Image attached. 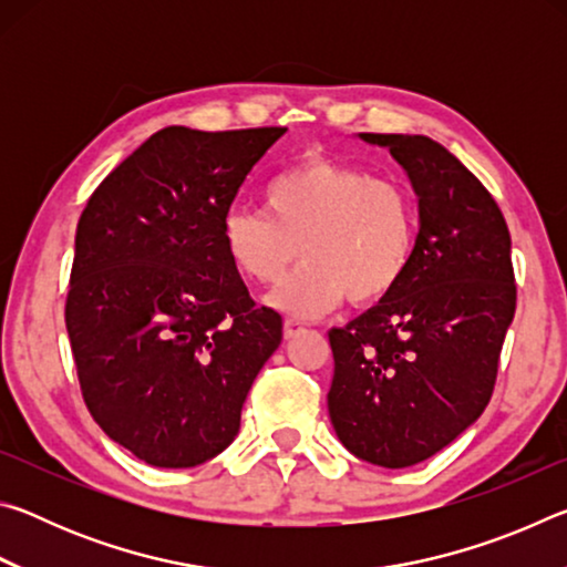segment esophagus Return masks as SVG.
Returning <instances> with one entry per match:
<instances>
[{"instance_id": "34e87169", "label": "esophagus", "mask_w": 567, "mask_h": 567, "mask_svg": "<svg viewBox=\"0 0 567 567\" xmlns=\"http://www.w3.org/2000/svg\"><path fill=\"white\" fill-rule=\"evenodd\" d=\"M305 328H302V322H297V320H285V338L290 340V338H295V334H300Z\"/></svg>"}]
</instances>
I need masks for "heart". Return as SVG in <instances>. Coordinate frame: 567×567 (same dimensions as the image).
Wrapping results in <instances>:
<instances>
[{
  "label": "heart",
  "instance_id": "heart-1",
  "mask_svg": "<svg viewBox=\"0 0 567 567\" xmlns=\"http://www.w3.org/2000/svg\"><path fill=\"white\" fill-rule=\"evenodd\" d=\"M265 213L229 209L223 247L239 277L275 285L267 297L292 318H318L344 297L368 305L400 285L415 255L417 207L392 179L328 157H307L265 187Z\"/></svg>",
  "mask_w": 567,
  "mask_h": 567
}]
</instances>
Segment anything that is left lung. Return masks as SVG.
Masks as SVG:
<instances>
[{
    "mask_svg": "<svg viewBox=\"0 0 567 567\" xmlns=\"http://www.w3.org/2000/svg\"><path fill=\"white\" fill-rule=\"evenodd\" d=\"M360 140L405 172L420 229L395 290L330 330L328 410L354 457L398 470L447 447L491 402L515 315L511 233L483 182L435 140Z\"/></svg>",
    "mask_w": 567,
    "mask_h": 567,
    "instance_id": "obj_1",
    "label": "left lung"
}]
</instances>
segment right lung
<instances>
[{
	"instance_id": "1",
	"label": "right lung",
	"mask_w": 567,
	"mask_h": 567,
	"mask_svg": "<svg viewBox=\"0 0 567 567\" xmlns=\"http://www.w3.org/2000/svg\"><path fill=\"white\" fill-rule=\"evenodd\" d=\"M282 127H165L114 167L76 225L66 332L92 417L155 467H195L239 430L282 342L223 247V219Z\"/></svg>"
}]
</instances>
